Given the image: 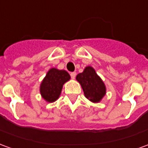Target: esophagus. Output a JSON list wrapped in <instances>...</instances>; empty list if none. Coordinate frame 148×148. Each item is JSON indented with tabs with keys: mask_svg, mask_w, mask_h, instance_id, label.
Masks as SVG:
<instances>
[{
	"mask_svg": "<svg viewBox=\"0 0 148 148\" xmlns=\"http://www.w3.org/2000/svg\"><path fill=\"white\" fill-rule=\"evenodd\" d=\"M71 76L72 79H74L75 77H76V73L75 72H72V73H71Z\"/></svg>",
	"mask_w": 148,
	"mask_h": 148,
	"instance_id": "34e87169",
	"label": "esophagus"
}]
</instances>
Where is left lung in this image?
Returning a JSON list of instances; mask_svg holds the SVG:
<instances>
[{
	"label": "left lung",
	"mask_w": 148,
	"mask_h": 148,
	"mask_svg": "<svg viewBox=\"0 0 148 148\" xmlns=\"http://www.w3.org/2000/svg\"><path fill=\"white\" fill-rule=\"evenodd\" d=\"M76 79L81 84L86 98L93 103H99L106 95L105 84L93 67H86L82 73L76 76Z\"/></svg>",
	"instance_id": "1"
}]
</instances>
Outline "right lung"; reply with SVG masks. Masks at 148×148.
<instances>
[{
	"label": "right lung",
	"instance_id": "add662e5",
	"mask_svg": "<svg viewBox=\"0 0 148 148\" xmlns=\"http://www.w3.org/2000/svg\"><path fill=\"white\" fill-rule=\"evenodd\" d=\"M70 79L71 76L66 71L51 68L40 86L42 97L48 103L55 102L59 98L64 83Z\"/></svg>",
	"mask_w": 148,
	"mask_h": 148
}]
</instances>
